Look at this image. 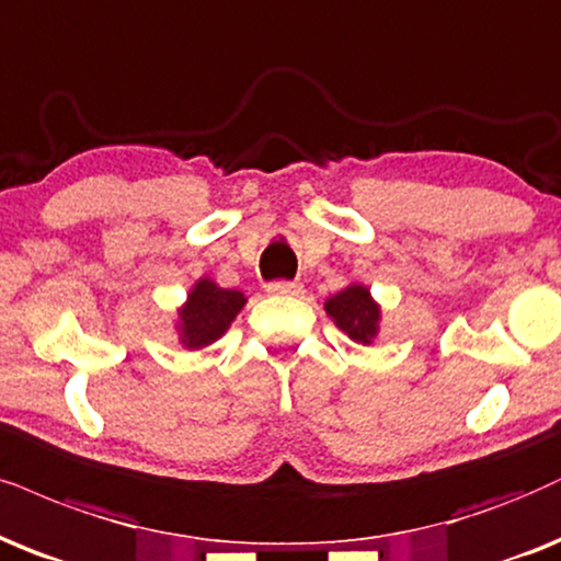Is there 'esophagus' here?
Segmentation results:
<instances>
[{
  "instance_id": "obj_1",
  "label": "esophagus",
  "mask_w": 561,
  "mask_h": 561,
  "mask_svg": "<svg viewBox=\"0 0 561 561\" xmlns=\"http://www.w3.org/2000/svg\"><path fill=\"white\" fill-rule=\"evenodd\" d=\"M265 291L273 294V296H299V294H301V283L273 280V283H267Z\"/></svg>"
}]
</instances>
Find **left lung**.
<instances>
[{
	"label": "left lung",
	"mask_w": 561,
	"mask_h": 561,
	"mask_svg": "<svg viewBox=\"0 0 561 561\" xmlns=\"http://www.w3.org/2000/svg\"><path fill=\"white\" fill-rule=\"evenodd\" d=\"M324 312L333 317L337 328L343 330L351 341L369 345L377 335L379 324V307L371 299V294L364 286L343 288L341 294H335L333 299L324 301Z\"/></svg>",
	"instance_id": "8db88e82"
}]
</instances>
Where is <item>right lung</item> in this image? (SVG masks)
I'll use <instances>...</instances> for the list:
<instances>
[{"instance_id":"obj_1","label":"right lung","mask_w":561,"mask_h":561,"mask_svg":"<svg viewBox=\"0 0 561 561\" xmlns=\"http://www.w3.org/2000/svg\"><path fill=\"white\" fill-rule=\"evenodd\" d=\"M247 299L237 288H220L210 278L195 283L179 309V333L184 348H205L226 333Z\"/></svg>"}]
</instances>
